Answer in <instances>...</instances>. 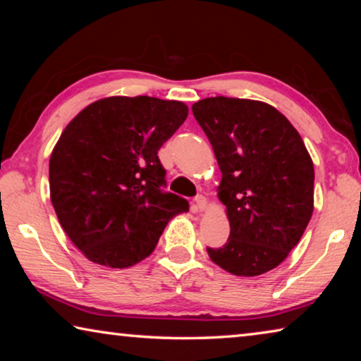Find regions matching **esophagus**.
<instances>
[{
	"mask_svg": "<svg viewBox=\"0 0 361 361\" xmlns=\"http://www.w3.org/2000/svg\"><path fill=\"white\" fill-rule=\"evenodd\" d=\"M194 209L197 212H204L207 209V199L204 195H197V197L194 199Z\"/></svg>",
	"mask_w": 361,
	"mask_h": 361,
	"instance_id": "esophagus-1",
	"label": "esophagus"
}]
</instances>
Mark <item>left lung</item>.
<instances>
[{"label": "left lung", "mask_w": 361, "mask_h": 361, "mask_svg": "<svg viewBox=\"0 0 361 361\" xmlns=\"http://www.w3.org/2000/svg\"><path fill=\"white\" fill-rule=\"evenodd\" d=\"M223 178L218 199L231 234L210 259L240 277L283 262L314 212V162L301 135L269 103L210 97L192 105Z\"/></svg>", "instance_id": "1"}]
</instances>
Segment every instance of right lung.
<instances>
[{
	"mask_svg": "<svg viewBox=\"0 0 361 361\" xmlns=\"http://www.w3.org/2000/svg\"><path fill=\"white\" fill-rule=\"evenodd\" d=\"M188 118V105L156 97H106L79 111L49 161L51 200L89 261L126 269L154 252L188 200L162 192L157 151Z\"/></svg>",
	"mask_w": 361,
	"mask_h": 361,
	"instance_id": "add662e5",
	"label": "right lung"
}]
</instances>
